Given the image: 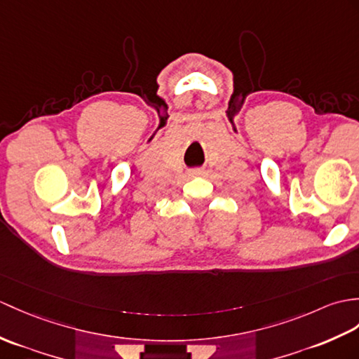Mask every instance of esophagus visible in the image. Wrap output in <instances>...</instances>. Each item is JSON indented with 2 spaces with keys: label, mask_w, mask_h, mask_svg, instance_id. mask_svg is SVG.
<instances>
[{
  "label": "esophagus",
  "mask_w": 359,
  "mask_h": 359,
  "mask_svg": "<svg viewBox=\"0 0 359 359\" xmlns=\"http://www.w3.org/2000/svg\"><path fill=\"white\" fill-rule=\"evenodd\" d=\"M193 174H194V176H200V174H203V171L202 170H194Z\"/></svg>",
  "instance_id": "34e87169"
}]
</instances>
